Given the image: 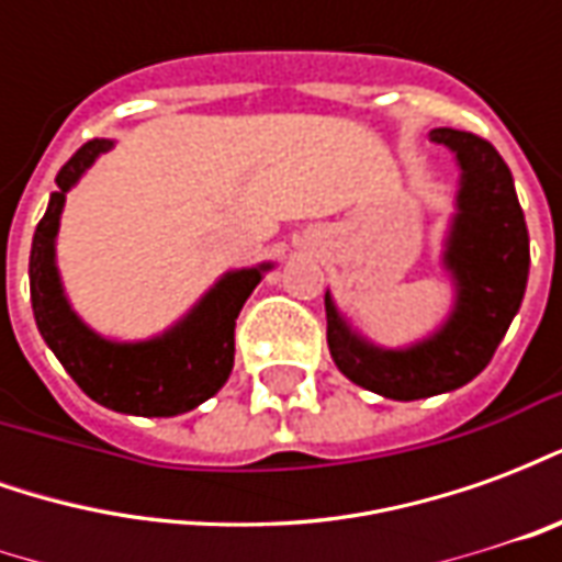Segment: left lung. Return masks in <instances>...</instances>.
Returning <instances> with one entry per match:
<instances>
[{
    "mask_svg": "<svg viewBox=\"0 0 562 562\" xmlns=\"http://www.w3.org/2000/svg\"><path fill=\"white\" fill-rule=\"evenodd\" d=\"M427 138L458 165L454 213L439 252L451 282L446 318L406 346H379L352 328L330 289L325 292L334 364L349 382L389 401L448 394L479 376L518 316L530 273V234L503 156L458 128H434Z\"/></svg>",
    "mask_w": 562,
    "mask_h": 562,
    "instance_id": "1",
    "label": "left lung"
}]
</instances>
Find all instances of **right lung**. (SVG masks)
<instances>
[{"label": "right lung", "mask_w": 562, "mask_h": 562, "mask_svg": "<svg viewBox=\"0 0 562 562\" xmlns=\"http://www.w3.org/2000/svg\"><path fill=\"white\" fill-rule=\"evenodd\" d=\"M114 144L108 138L83 144L56 173L59 189L47 201L32 237V313L47 349L90 401L123 415L171 418L210 401L228 382L234 367V322L246 297L273 270V261L225 270L173 325L144 340H116L90 328L68 301L56 265V237L66 195Z\"/></svg>", "instance_id": "1"}]
</instances>
